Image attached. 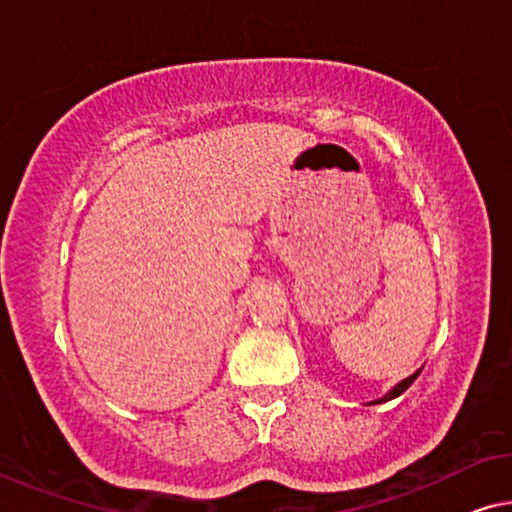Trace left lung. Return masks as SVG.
Segmentation results:
<instances>
[{
    "label": "left lung",
    "mask_w": 512,
    "mask_h": 512,
    "mask_svg": "<svg viewBox=\"0 0 512 512\" xmlns=\"http://www.w3.org/2000/svg\"><path fill=\"white\" fill-rule=\"evenodd\" d=\"M417 376H419V371H415L412 373V376H408L405 380H401V383H396L392 389H389V392L385 394V396H380V399H376V401H371L369 405H378V403H385V401H392V399H396V396H401L405 389H408L412 383H415L417 380Z\"/></svg>",
    "instance_id": "8db88e82"
}]
</instances>
